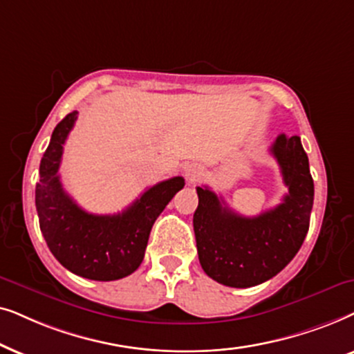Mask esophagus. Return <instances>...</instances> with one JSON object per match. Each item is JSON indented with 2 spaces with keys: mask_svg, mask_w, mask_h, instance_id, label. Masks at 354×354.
I'll list each match as a JSON object with an SVG mask.
<instances>
[{
  "mask_svg": "<svg viewBox=\"0 0 354 354\" xmlns=\"http://www.w3.org/2000/svg\"><path fill=\"white\" fill-rule=\"evenodd\" d=\"M185 174L189 181H197L204 174V168L199 163H187L185 168Z\"/></svg>",
  "mask_w": 354,
  "mask_h": 354,
  "instance_id": "obj_1",
  "label": "esophagus"
}]
</instances>
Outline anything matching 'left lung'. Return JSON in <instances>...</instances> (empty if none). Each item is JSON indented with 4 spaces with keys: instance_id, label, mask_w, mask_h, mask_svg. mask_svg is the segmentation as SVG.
Instances as JSON below:
<instances>
[{
    "instance_id": "8db88e82",
    "label": "left lung",
    "mask_w": 354,
    "mask_h": 354,
    "mask_svg": "<svg viewBox=\"0 0 354 354\" xmlns=\"http://www.w3.org/2000/svg\"><path fill=\"white\" fill-rule=\"evenodd\" d=\"M288 194L257 216H243L225 205L209 187H197L194 212L197 254L210 279L233 288L270 280L288 266L309 230L314 181L298 136L280 134L270 147Z\"/></svg>"
}]
</instances>
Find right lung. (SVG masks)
Here are the masks:
<instances>
[{"mask_svg": "<svg viewBox=\"0 0 354 354\" xmlns=\"http://www.w3.org/2000/svg\"><path fill=\"white\" fill-rule=\"evenodd\" d=\"M75 120L77 111H73L58 122L40 162L35 187L40 230L51 254L69 272L88 280H120L138 270L155 220L185 187V180L174 176L149 187L121 214H88L66 194L58 174Z\"/></svg>", "mask_w": 354, "mask_h": 354, "instance_id": "add662e5", "label": "right lung"}]
</instances>
